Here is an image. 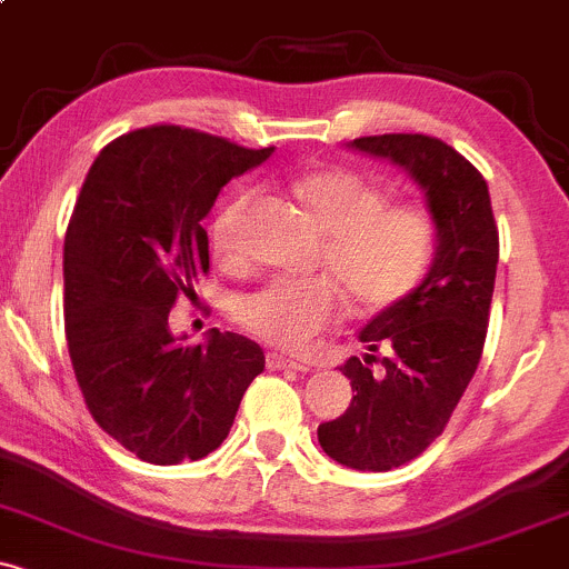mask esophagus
I'll return each instance as SVG.
<instances>
[{
  "label": "esophagus",
  "instance_id": "1",
  "mask_svg": "<svg viewBox=\"0 0 569 569\" xmlns=\"http://www.w3.org/2000/svg\"><path fill=\"white\" fill-rule=\"evenodd\" d=\"M267 365L272 370H300V373H308L310 370V365L289 360V357H283V355H267Z\"/></svg>",
  "mask_w": 569,
  "mask_h": 569
}]
</instances>
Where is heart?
<instances>
[{
    "label": "heart",
    "mask_w": 569,
    "mask_h": 569,
    "mask_svg": "<svg viewBox=\"0 0 569 569\" xmlns=\"http://www.w3.org/2000/svg\"><path fill=\"white\" fill-rule=\"evenodd\" d=\"M300 199L327 234L321 264L332 278H272L237 302L239 325L274 349L305 351L346 310L390 308L415 289L428 264L433 226L417 204H387V193L351 169L305 177ZM250 196H237L212 223L220 264L242 261L239 220Z\"/></svg>",
    "instance_id": "heart-1"
}]
</instances>
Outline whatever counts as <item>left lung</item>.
I'll use <instances>...</instances> for the list:
<instances>
[{"mask_svg":"<svg viewBox=\"0 0 569 569\" xmlns=\"http://www.w3.org/2000/svg\"><path fill=\"white\" fill-rule=\"evenodd\" d=\"M349 149L409 171L426 193L436 234L426 278L362 327L365 355L340 365L355 392L349 409L319 426V445L332 460L390 471L445 430L480 365L499 231L488 182L445 141L387 133L349 141Z\"/></svg>","mask_w":569,"mask_h":569,"instance_id":"left-lung-1","label":"left lung"}]
</instances>
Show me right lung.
I'll use <instances>...</instances> for the list:
<instances>
[{"label": "right lung", "mask_w": 569, "mask_h": 569, "mask_svg": "<svg viewBox=\"0 0 569 569\" xmlns=\"http://www.w3.org/2000/svg\"><path fill=\"white\" fill-rule=\"evenodd\" d=\"M274 147L158 124L111 141L64 237V335L89 415L147 463L199 460L229 436L259 343L209 330L188 346L169 313L209 269L207 218L226 182Z\"/></svg>", "instance_id": "right-lung-1"}]
</instances>
